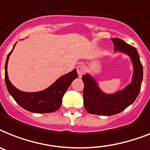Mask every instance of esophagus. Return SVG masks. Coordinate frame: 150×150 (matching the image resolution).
Returning a JSON list of instances; mask_svg holds the SVG:
<instances>
[{
  "instance_id": "34e87169",
  "label": "esophagus",
  "mask_w": 150,
  "mask_h": 150,
  "mask_svg": "<svg viewBox=\"0 0 150 150\" xmlns=\"http://www.w3.org/2000/svg\"><path fill=\"white\" fill-rule=\"evenodd\" d=\"M77 72H78V75H79V77L81 78L85 72V66H84L83 65H79V66L77 67Z\"/></svg>"
}]
</instances>
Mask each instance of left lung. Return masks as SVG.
<instances>
[{
	"label": "left lung",
	"mask_w": 150,
	"mask_h": 150,
	"mask_svg": "<svg viewBox=\"0 0 150 150\" xmlns=\"http://www.w3.org/2000/svg\"><path fill=\"white\" fill-rule=\"evenodd\" d=\"M114 51H118L129 56L133 67L131 82L123 90L114 94H106L99 88L95 79L87 73L82 76L84 82V105L85 110L91 114L111 116L125 110L134 102L139 93L143 81V69L137 49L124 40L111 39Z\"/></svg>",
	"instance_id": "left-lung-1"
}]
</instances>
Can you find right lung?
<instances>
[{
	"label": "right lung",
	"mask_w": 150,
	"mask_h": 150,
	"mask_svg": "<svg viewBox=\"0 0 150 150\" xmlns=\"http://www.w3.org/2000/svg\"><path fill=\"white\" fill-rule=\"evenodd\" d=\"M8 54L5 63V83L11 96L16 102L25 110L33 113H52L61 107L62 97L73 80L78 78L76 69L58 79L49 88L37 92H24L15 88L8 79L7 63L9 57L15 47Z\"/></svg>",
	"instance_id": "1"
}]
</instances>
